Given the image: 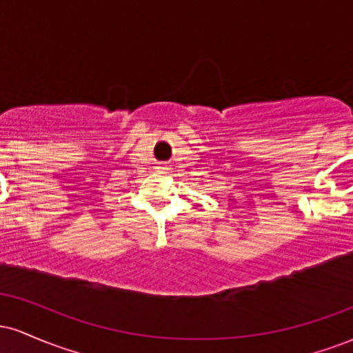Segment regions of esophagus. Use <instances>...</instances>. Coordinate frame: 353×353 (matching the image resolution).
Returning a JSON list of instances; mask_svg holds the SVG:
<instances>
[{"instance_id":"esophagus-1","label":"esophagus","mask_w":353,"mask_h":353,"mask_svg":"<svg viewBox=\"0 0 353 353\" xmlns=\"http://www.w3.org/2000/svg\"><path fill=\"white\" fill-rule=\"evenodd\" d=\"M159 169H163V171H164V169H168V168H159Z\"/></svg>"}]
</instances>
